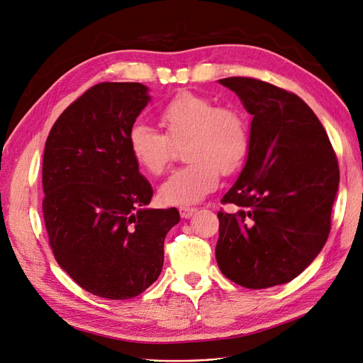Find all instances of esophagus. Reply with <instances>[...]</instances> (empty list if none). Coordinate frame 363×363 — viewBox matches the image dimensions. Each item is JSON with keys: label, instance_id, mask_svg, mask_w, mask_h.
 Masks as SVG:
<instances>
[{"label": "esophagus", "instance_id": "34e87169", "mask_svg": "<svg viewBox=\"0 0 363 363\" xmlns=\"http://www.w3.org/2000/svg\"><path fill=\"white\" fill-rule=\"evenodd\" d=\"M195 212H196L195 207H180V216L184 218V219L191 218Z\"/></svg>", "mask_w": 363, "mask_h": 363}]
</instances>
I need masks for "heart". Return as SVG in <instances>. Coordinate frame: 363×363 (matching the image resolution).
<instances>
[{"mask_svg": "<svg viewBox=\"0 0 363 363\" xmlns=\"http://www.w3.org/2000/svg\"><path fill=\"white\" fill-rule=\"evenodd\" d=\"M164 133L142 123L130 127L127 144L140 169L151 175L164 172L183 147L189 160L160 186L163 204L184 206L203 200L215 191L219 171L233 175L244 167L251 148V131L242 112L219 107L199 94L180 92L159 112Z\"/></svg>", "mask_w": 363, "mask_h": 363, "instance_id": "heart-1", "label": "heart"}]
</instances>
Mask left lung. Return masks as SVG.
<instances>
[{
	"instance_id": "obj_1",
	"label": "left lung",
	"mask_w": 363,
	"mask_h": 363,
	"mask_svg": "<svg viewBox=\"0 0 363 363\" xmlns=\"http://www.w3.org/2000/svg\"><path fill=\"white\" fill-rule=\"evenodd\" d=\"M218 82L252 115L247 163L221 200L238 211L218 212V267L244 288L277 286L309 267L330 233L336 152L298 95L251 77Z\"/></svg>"
}]
</instances>
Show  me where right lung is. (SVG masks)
I'll list each match as a JSON object with an SVG mask.
<instances>
[{"instance_id":"add662e5","label":"right lung","mask_w":363,"mask_h":363,"mask_svg":"<svg viewBox=\"0 0 363 363\" xmlns=\"http://www.w3.org/2000/svg\"><path fill=\"white\" fill-rule=\"evenodd\" d=\"M150 101L140 83L89 87L54 123L43 152L42 212L60 268L84 291L127 300L163 267V242L180 221L175 207L144 208L152 188L127 144Z\"/></svg>"}]
</instances>
